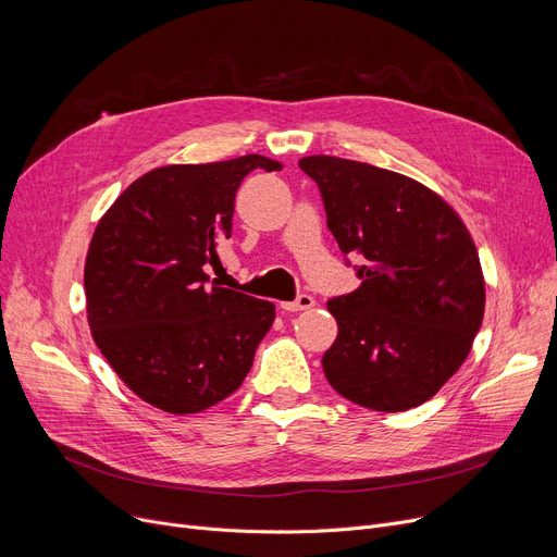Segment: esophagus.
Returning <instances> with one entry per match:
<instances>
[{"label": "esophagus", "instance_id": "34e87169", "mask_svg": "<svg viewBox=\"0 0 557 557\" xmlns=\"http://www.w3.org/2000/svg\"><path fill=\"white\" fill-rule=\"evenodd\" d=\"M315 305V298L309 296V294H300L294 302H282V309L284 311H305V309H311Z\"/></svg>", "mask_w": 557, "mask_h": 557}]
</instances>
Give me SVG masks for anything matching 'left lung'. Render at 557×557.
I'll list each match as a JSON object with an SVG mask.
<instances>
[{"instance_id": "left-lung-1", "label": "left lung", "mask_w": 557, "mask_h": 557, "mask_svg": "<svg viewBox=\"0 0 557 557\" xmlns=\"http://www.w3.org/2000/svg\"><path fill=\"white\" fill-rule=\"evenodd\" d=\"M327 227L361 286L327 302L338 336L330 386L372 411H408L460 368L483 323L485 284L470 232L449 205L401 173L332 156L300 160Z\"/></svg>"}]
</instances>
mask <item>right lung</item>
<instances>
[{
	"mask_svg": "<svg viewBox=\"0 0 557 557\" xmlns=\"http://www.w3.org/2000/svg\"><path fill=\"white\" fill-rule=\"evenodd\" d=\"M263 156L171 164L137 178L99 221L85 259L87 323L144 401L185 416L242 386L275 305L210 280L232 234L234 196Z\"/></svg>",
	"mask_w": 557,
	"mask_h": 557,
	"instance_id": "obj_1",
	"label": "right lung"
}]
</instances>
